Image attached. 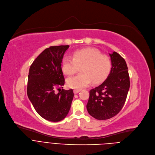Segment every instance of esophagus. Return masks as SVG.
I'll return each instance as SVG.
<instances>
[{"mask_svg":"<svg viewBox=\"0 0 155 155\" xmlns=\"http://www.w3.org/2000/svg\"><path fill=\"white\" fill-rule=\"evenodd\" d=\"M80 91H81L80 90H78V89L74 90V94H77V93H78Z\"/></svg>","mask_w":155,"mask_h":155,"instance_id":"obj_1","label":"esophagus"}]
</instances>
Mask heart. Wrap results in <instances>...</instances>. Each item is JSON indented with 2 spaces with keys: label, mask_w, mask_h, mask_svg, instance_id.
Listing matches in <instances>:
<instances>
[{
  "label": "heart",
  "mask_w": 155,
  "mask_h": 155,
  "mask_svg": "<svg viewBox=\"0 0 155 155\" xmlns=\"http://www.w3.org/2000/svg\"><path fill=\"white\" fill-rule=\"evenodd\" d=\"M80 66L81 73L67 80V84L71 88L81 89L90 85L93 80L94 83L102 81L109 72L111 62L108 56L93 48L77 50L73 58L65 56L62 60V71L68 75L74 74Z\"/></svg>",
  "instance_id": "obj_1"
}]
</instances>
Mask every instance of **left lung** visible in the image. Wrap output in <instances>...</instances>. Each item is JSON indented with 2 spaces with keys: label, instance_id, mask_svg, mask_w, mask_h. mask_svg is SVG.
<instances>
[{
  "label": "left lung",
  "instance_id": "8db88e82",
  "mask_svg": "<svg viewBox=\"0 0 155 155\" xmlns=\"http://www.w3.org/2000/svg\"><path fill=\"white\" fill-rule=\"evenodd\" d=\"M112 68L107 79L90 91L86 105L89 114L99 120L111 118L122 109L130 87L125 60L117 52L109 54Z\"/></svg>",
  "mask_w": 155,
  "mask_h": 155
}]
</instances>
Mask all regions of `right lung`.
<instances>
[{
  "label": "right lung",
  "mask_w": 155,
  "mask_h": 155,
  "mask_svg": "<svg viewBox=\"0 0 155 155\" xmlns=\"http://www.w3.org/2000/svg\"><path fill=\"white\" fill-rule=\"evenodd\" d=\"M69 45L53 46L43 51L31 64L27 94L36 112L44 119L58 122L68 115L74 97L72 89L56 94L65 83L61 62Z\"/></svg>",
  "instance_id": "add662e5"
}]
</instances>
